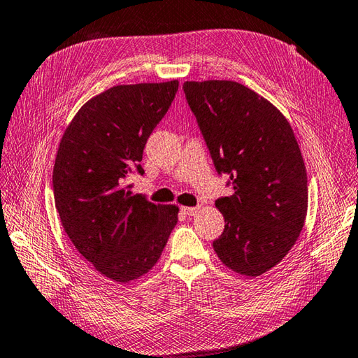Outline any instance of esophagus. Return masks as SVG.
Returning <instances> with one entry per match:
<instances>
[{
	"label": "esophagus",
	"mask_w": 358,
	"mask_h": 358,
	"mask_svg": "<svg viewBox=\"0 0 358 358\" xmlns=\"http://www.w3.org/2000/svg\"><path fill=\"white\" fill-rule=\"evenodd\" d=\"M199 211V208L197 206H181V213H183L185 215H194L195 213Z\"/></svg>",
	"instance_id": "obj_1"
}]
</instances>
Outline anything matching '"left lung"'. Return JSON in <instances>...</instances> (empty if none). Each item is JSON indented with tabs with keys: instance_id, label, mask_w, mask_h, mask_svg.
Here are the masks:
<instances>
[{
	"instance_id": "obj_1",
	"label": "left lung",
	"mask_w": 358,
	"mask_h": 358,
	"mask_svg": "<svg viewBox=\"0 0 358 358\" xmlns=\"http://www.w3.org/2000/svg\"><path fill=\"white\" fill-rule=\"evenodd\" d=\"M186 101L229 197L215 200L225 229L213 242L228 268L259 276L289 253L304 227L307 173L287 119L231 80L185 82Z\"/></svg>"
}]
</instances>
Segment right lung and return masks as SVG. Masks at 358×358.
Masks as SVG:
<instances>
[{
  "label": "right lung",
  "instance_id": "add662e5",
  "mask_svg": "<svg viewBox=\"0 0 358 358\" xmlns=\"http://www.w3.org/2000/svg\"><path fill=\"white\" fill-rule=\"evenodd\" d=\"M178 80L117 85L90 99L62 136L52 189L65 233L103 276L129 282L157 264L178 208L133 194L143 152L169 110Z\"/></svg>",
  "mask_w": 358,
  "mask_h": 358
}]
</instances>
